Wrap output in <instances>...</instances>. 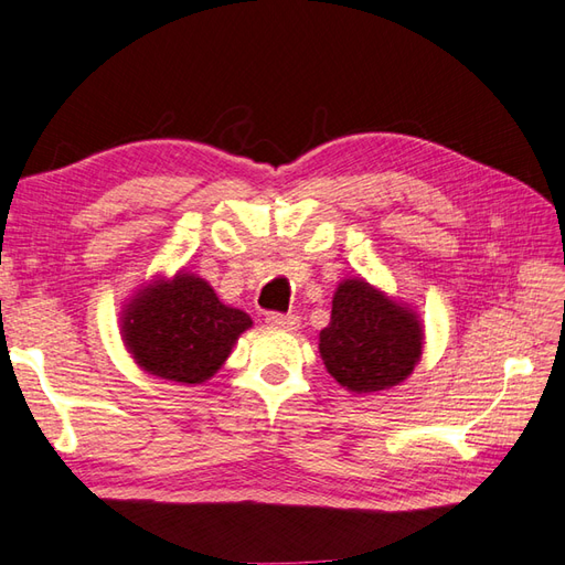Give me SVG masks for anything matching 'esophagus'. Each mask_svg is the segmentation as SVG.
<instances>
[{
  "label": "esophagus",
  "instance_id": "34e87169",
  "mask_svg": "<svg viewBox=\"0 0 565 565\" xmlns=\"http://www.w3.org/2000/svg\"><path fill=\"white\" fill-rule=\"evenodd\" d=\"M266 323L273 328H287V330H297L299 328V316L295 313H280V311H270L266 313Z\"/></svg>",
  "mask_w": 565,
  "mask_h": 565
}]
</instances>
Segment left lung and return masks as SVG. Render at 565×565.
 Segmentation results:
<instances>
[{
	"label": "left lung",
	"instance_id": "obj_1",
	"mask_svg": "<svg viewBox=\"0 0 565 565\" xmlns=\"http://www.w3.org/2000/svg\"><path fill=\"white\" fill-rule=\"evenodd\" d=\"M417 316L364 280L340 282L319 350L328 374L352 393H374L405 381L422 356Z\"/></svg>",
	"mask_w": 565,
	"mask_h": 565
}]
</instances>
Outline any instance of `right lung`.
Returning <instances> with one entry per match:
<instances>
[{"instance_id":"right-lung-1","label":"right lung","mask_w":565,"mask_h":565,"mask_svg":"<svg viewBox=\"0 0 565 565\" xmlns=\"http://www.w3.org/2000/svg\"><path fill=\"white\" fill-rule=\"evenodd\" d=\"M249 326V313L225 307L209 282L179 273L172 282L136 295L124 319V342L148 374L203 383Z\"/></svg>"}]
</instances>
